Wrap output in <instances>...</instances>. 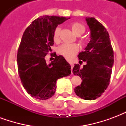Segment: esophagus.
I'll return each instance as SVG.
<instances>
[{"label":"esophagus","instance_id":"obj_1","mask_svg":"<svg viewBox=\"0 0 126 126\" xmlns=\"http://www.w3.org/2000/svg\"><path fill=\"white\" fill-rule=\"evenodd\" d=\"M69 65H71V69H73V67H74V63H73V62H71V61H69Z\"/></svg>","mask_w":126,"mask_h":126}]
</instances>
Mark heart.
I'll use <instances>...</instances> for the list:
<instances>
[{
	"label": "heart",
	"mask_w": 126,
	"mask_h": 126,
	"mask_svg": "<svg viewBox=\"0 0 126 126\" xmlns=\"http://www.w3.org/2000/svg\"><path fill=\"white\" fill-rule=\"evenodd\" d=\"M71 28L72 31L77 36H80L85 32L86 28L83 24L79 22H74L71 23ZM60 28H56L53 32V40L55 42L59 41L60 36ZM79 42L82 44H85L84 39L79 38ZM79 51V47L77 44H63L59 47L57 52L59 55H62L67 59H71L76 55L77 52Z\"/></svg>",
	"instance_id": "obj_1"
}]
</instances>
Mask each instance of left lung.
Returning <instances> with one entry per match:
<instances>
[{
  "label": "left lung",
  "instance_id": "1",
  "mask_svg": "<svg viewBox=\"0 0 126 126\" xmlns=\"http://www.w3.org/2000/svg\"><path fill=\"white\" fill-rule=\"evenodd\" d=\"M86 20L90 28L91 40L85 51L78 55V59L80 64L82 60L87 64L83 67L75 64L73 73L82 79L81 85L75 88V93L81 98L91 100L100 97L108 87L114 54L109 35L103 24L93 17Z\"/></svg>",
  "mask_w": 126,
  "mask_h": 126
}]
</instances>
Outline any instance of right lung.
<instances>
[{"mask_svg":"<svg viewBox=\"0 0 126 126\" xmlns=\"http://www.w3.org/2000/svg\"><path fill=\"white\" fill-rule=\"evenodd\" d=\"M70 18L44 15L35 19L23 32L17 51L18 73L27 93L39 100L51 98L59 78L71 74V66L61 55L54 56L49 65L45 57L54 44L53 32Z\"/></svg>","mask_w":126,"mask_h":126,"instance_id":"1","label":"right lung"}]
</instances>
